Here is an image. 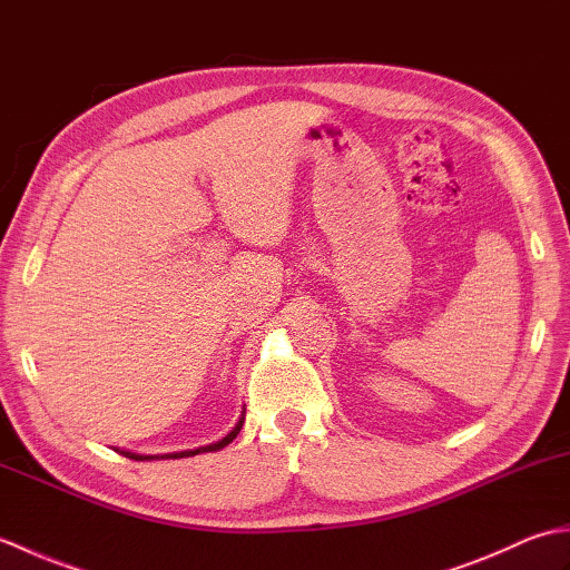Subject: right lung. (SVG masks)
<instances>
[{
    "label": "right lung",
    "mask_w": 570,
    "mask_h": 570,
    "mask_svg": "<svg viewBox=\"0 0 570 570\" xmlns=\"http://www.w3.org/2000/svg\"><path fill=\"white\" fill-rule=\"evenodd\" d=\"M242 423H245V409H242V414H239L237 423L233 426V431H229L227 435H223V439H217L215 443L193 448V451H178V453H164V455H141V453H131V451H119V448H115V451H119V453L131 458V460H176V458H190V455H198V453H213V451H223L225 445H229V443L237 439Z\"/></svg>",
    "instance_id": "add662e5"
}]
</instances>
